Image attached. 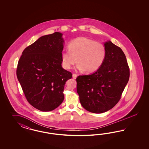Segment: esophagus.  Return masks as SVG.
Segmentation results:
<instances>
[{"mask_svg":"<svg viewBox=\"0 0 149 149\" xmlns=\"http://www.w3.org/2000/svg\"><path fill=\"white\" fill-rule=\"evenodd\" d=\"M77 74H72V77H73V79H75L77 77Z\"/></svg>","mask_w":149,"mask_h":149,"instance_id":"obj_1","label":"esophagus"}]
</instances>
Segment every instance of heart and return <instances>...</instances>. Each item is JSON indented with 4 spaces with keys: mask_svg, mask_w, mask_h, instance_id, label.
<instances>
[{
    "mask_svg": "<svg viewBox=\"0 0 149 149\" xmlns=\"http://www.w3.org/2000/svg\"><path fill=\"white\" fill-rule=\"evenodd\" d=\"M69 50L61 52L63 68L70 69L77 62V69L92 73L98 70L103 64L107 57L105 46L99 42L86 37H78L71 41Z\"/></svg>",
    "mask_w": 149,
    "mask_h": 149,
    "instance_id": "heart-1",
    "label": "heart"
}]
</instances>
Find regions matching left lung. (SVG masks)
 Masks as SVG:
<instances>
[{
  "mask_svg": "<svg viewBox=\"0 0 149 149\" xmlns=\"http://www.w3.org/2000/svg\"><path fill=\"white\" fill-rule=\"evenodd\" d=\"M107 57L102 66L89 75L77 77V92L81 105L91 113H103L121 99L130 78L126 57L110 41L104 43Z\"/></svg>",
  "mask_w": 149,
  "mask_h": 149,
  "instance_id": "1",
  "label": "left lung"
}]
</instances>
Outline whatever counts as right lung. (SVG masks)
<instances>
[{
    "instance_id": "obj_1",
    "label": "right lung",
    "mask_w": 149,
    "mask_h": 149,
    "mask_svg": "<svg viewBox=\"0 0 149 149\" xmlns=\"http://www.w3.org/2000/svg\"><path fill=\"white\" fill-rule=\"evenodd\" d=\"M62 34L41 36L23 51L16 74L27 101L42 111L59 107L64 98L66 81L72 74L62 67Z\"/></svg>"
}]
</instances>
